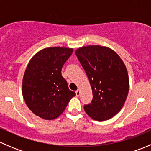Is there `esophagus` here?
Masks as SVG:
<instances>
[{
    "instance_id": "obj_1",
    "label": "esophagus",
    "mask_w": 151,
    "mask_h": 151,
    "mask_svg": "<svg viewBox=\"0 0 151 151\" xmlns=\"http://www.w3.org/2000/svg\"><path fill=\"white\" fill-rule=\"evenodd\" d=\"M75 93H76V96H79L80 95V90H77V91H75Z\"/></svg>"
}]
</instances>
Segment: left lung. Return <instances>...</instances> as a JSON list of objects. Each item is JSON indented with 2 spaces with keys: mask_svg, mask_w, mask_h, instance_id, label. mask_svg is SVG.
I'll return each instance as SVG.
<instances>
[{
  "mask_svg": "<svg viewBox=\"0 0 151 151\" xmlns=\"http://www.w3.org/2000/svg\"><path fill=\"white\" fill-rule=\"evenodd\" d=\"M75 54L92 88L93 99L84 106L85 112L95 121L110 119L122 109L129 93L124 63L114 50L99 45L80 47Z\"/></svg>",
  "mask_w": 151,
  "mask_h": 151,
  "instance_id": "left-lung-1",
  "label": "left lung"
}]
</instances>
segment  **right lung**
<instances>
[{
	"label": "right lung",
	"mask_w": 151,
	"mask_h": 151,
	"mask_svg": "<svg viewBox=\"0 0 151 151\" xmlns=\"http://www.w3.org/2000/svg\"><path fill=\"white\" fill-rule=\"evenodd\" d=\"M72 52V48L47 47L34 55L27 66L22 96L33 113L43 119L57 118L76 95L61 74L62 67Z\"/></svg>",
	"instance_id": "add662e5"
}]
</instances>
